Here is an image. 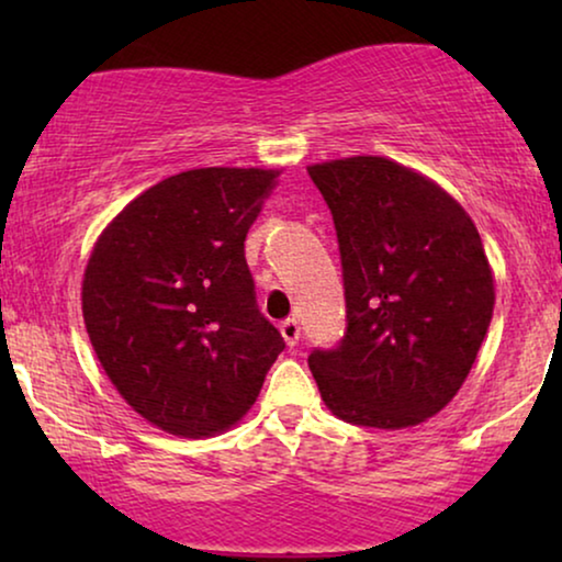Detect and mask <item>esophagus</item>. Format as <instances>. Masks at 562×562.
Here are the masks:
<instances>
[{"label": "esophagus", "instance_id": "1", "mask_svg": "<svg viewBox=\"0 0 562 562\" xmlns=\"http://www.w3.org/2000/svg\"><path fill=\"white\" fill-rule=\"evenodd\" d=\"M279 329H281L283 340H286L289 348H294V345L299 342V337H302V327H299L296 319H283Z\"/></svg>", "mask_w": 562, "mask_h": 562}]
</instances>
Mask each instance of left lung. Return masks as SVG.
<instances>
[{
    "mask_svg": "<svg viewBox=\"0 0 562 562\" xmlns=\"http://www.w3.org/2000/svg\"><path fill=\"white\" fill-rule=\"evenodd\" d=\"M340 245L345 333L310 371L337 417L402 429L435 417L471 373L494 314L481 235L456 199L389 158L310 166Z\"/></svg>",
    "mask_w": 562,
    "mask_h": 562,
    "instance_id": "obj_1",
    "label": "left lung"
}]
</instances>
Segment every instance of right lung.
<instances>
[{
	"instance_id": "obj_1",
	"label": "right lung",
	"mask_w": 562,
	"mask_h": 562,
	"mask_svg": "<svg viewBox=\"0 0 562 562\" xmlns=\"http://www.w3.org/2000/svg\"><path fill=\"white\" fill-rule=\"evenodd\" d=\"M276 176L176 173L130 202L91 252L89 340L122 398L166 432L210 437L235 425L286 348L258 310L245 260Z\"/></svg>"
}]
</instances>
